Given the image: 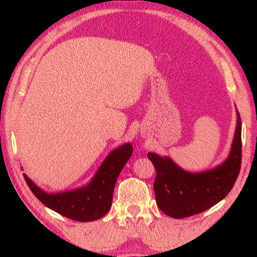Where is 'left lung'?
Masks as SVG:
<instances>
[{"label": "left lung", "instance_id": "obj_1", "mask_svg": "<svg viewBox=\"0 0 257 257\" xmlns=\"http://www.w3.org/2000/svg\"><path fill=\"white\" fill-rule=\"evenodd\" d=\"M236 127L231 150L221 165L201 172H189L171 158L149 152L157 176L154 189L159 209L173 219L199 214L219 203L235 183L242 160V122L236 110Z\"/></svg>", "mask_w": 257, "mask_h": 257}]
</instances>
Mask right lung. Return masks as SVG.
Listing matches in <instances>:
<instances>
[{"instance_id":"add662e5","label":"right lung","mask_w":257,"mask_h":257,"mask_svg":"<svg viewBox=\"0 0 257 257\" xmlns=\"http://www.w3.org/2000/svg\"><path fill=\"white\" fill-rule=\"evenodd\" d=\"M130 143L109 154L90 181L83 187L57 193L41 189L24 173L25 181L36 198L48 209L78 222H91L106 215L112 204V193L119 173L133 155Z\"/></svg>"}]
</instances>
